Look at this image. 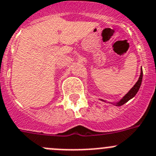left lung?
I'll use <instances>...</instances> for the list:
<instances>
[{
    "mask_svg": "<svg viewBox=\"0 0 156 156\" xmlns=\"http://www.w3.org/2000/svg\"><path fill=\"white\" fill-rule=\"evenodd\" d=\"M142 75H143V72H142V69L141 68V74L140 76H139V80L137 81V82L135 83V85L131 88L130 90L129 91V92L126 94V95L120 100V101H117V102L114 103V105H115L116 106H121L122 105H124L125 103H126L127 101H129V100L132 99V98H134L135 96V94H137V92L139 91V88H140L141 84H142ZM101 101H105V100L101 99Z\"/></svg>",
    "mask_w": 156,
    "mask_h": 156,
    "instance_id": "1",
    "label": "left lung"
}]
</instances>
